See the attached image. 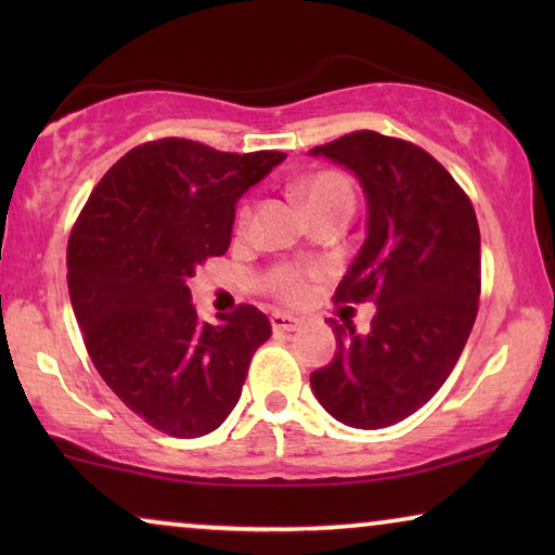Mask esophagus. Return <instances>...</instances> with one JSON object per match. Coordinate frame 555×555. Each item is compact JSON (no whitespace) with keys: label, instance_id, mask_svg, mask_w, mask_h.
<instances>
[{"label":"esophagus","instance_id":"obj_1","mask_svg":"<svg viewBox=\"0 0 555 555\" xmlns=\"http://www.w3.org/2000/svg\"><path fill=\"white\" fill-rule=\"evenodd\" d=\"M270 323H272V331H275V333H293V331H298V325H300L298 318L285 315V313H272Z\"/></svg>","mask_w":555,"mask_h":555}]
</instances>
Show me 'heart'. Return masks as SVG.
<instances>
[{
	"label": "heart",
	"instance_id": "heart-1",
	"mask_svg": "<svg viewBox=\"0 0 555 555\" xmlns=\"http://www.w3.org/2000/svg\"><path fill=\"white\" fill-rule=\"evenodd\" d=\"M298 196L306 204L308 211L313 217L331 215V211H353V184L344 171L336 169H323L306 177L298 184ZM253 209L242 207L237 224L247 227ZM313 280H318V270H302V268H280L270 280V291L287 302H300L308 298Z\"/></svg>",
	"mask_w": 555,
	"mask_h": 555
}]
</instances>
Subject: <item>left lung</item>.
Wrapping results in <instances>:
<instances>
[{
    "instance_id": "obj_1",
    "label": "left lung",
    "mask_w": 555,
    "mask_h": 555,
    "mask_svg": "<svg viewBox=\"0 0 555 555\" xmlns=\"http://www.w3.org/2000/svg\"><path fill=\"white\" fill-rule=\"evenodd\" d=\"M359 177L369 234L336 302L374 300L369 336L338 325L336 359L310 374L318 401L356 429L391 427L452 374L480 302V227L452 173L412 141L353 131L313 149Z\"/></svg>"
}]
</instances>
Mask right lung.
Instances as JSON below:
<instances>
[{
    "mask_svg": "<svg viewBox=\"0 0 555 555\" xmlns=\"http://www.w3.org/2000/svg\"><path fill=\"white\" fill-rule=\"evenodd\" d=\"M283 158L189 139L141 143L111 166L75 219L67 287L90 361L164 435L215 431L272 336L268 315L247 302L202 323L186 283L227 253L234 204Z\"/></svg>",
    "mask_w": 555,
    "mask_h": 555,
    "instance_id": "1",
    "label": "right lung"
}]
</instances>
